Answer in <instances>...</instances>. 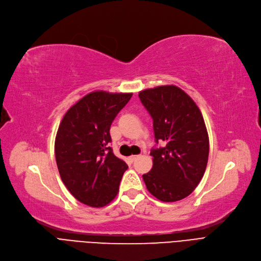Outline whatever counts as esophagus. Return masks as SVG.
Returning a JSON list of instances; mask_svg holds the SVG:
<instances>
[{
    "instance_id": "1",
    "label": "esophagus",
    "mask_w": 261,
    "mask_h": 261,
    "mask_svg": "<svg viewBox=\"0 0 261 261\" xmlns=\"http://www.w3.org/2000/svg\"><path fill=\"white\" fill-rule=\"evenodd\" d=\"M138 157H139V156H138V155H132V156L129 157V159H130L132 161H135V160H136Z\"/></svg>"
}]
</instances>
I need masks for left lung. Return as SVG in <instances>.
<instances>
[{
    "label": "left lung",
    "instance_id": "8db88e82",
    "mask_svg": "<svg viewBox=\"0 0 261 261\" xmlns=\"http://www.w3.org/2000/svg\"><path fill=\"white\" fill-rule=\"evenodd\" d=\"M139 98L152 118L156 142L151 170L142 175L148 192L164 202L188 197L201 181L208 159V135L200 110L175 85L144 89Z\"/></svg>",
    "mask_w": 261,
    "mask_h": 261
}]
</instances>
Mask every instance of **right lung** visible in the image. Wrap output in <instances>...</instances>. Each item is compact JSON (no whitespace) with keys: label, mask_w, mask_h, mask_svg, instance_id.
Masks as SVG:
<instances>
[{"label":"right lung","mask_w":261,"mask_h":261,"mask_svg":"<svg viewBox=\"0 0 261 261\" xmlns=\"http://www.w3.org/2000/svg\"><path fill=\"white\" fill-rule=\"evenodd\" d=\"M133 94L89 93L64 115L55 141L58 170L80 202L102 207L114 200L127 164L110 146L111 125Z\"/></svg>","instance_id":"1"}]
</instances>
